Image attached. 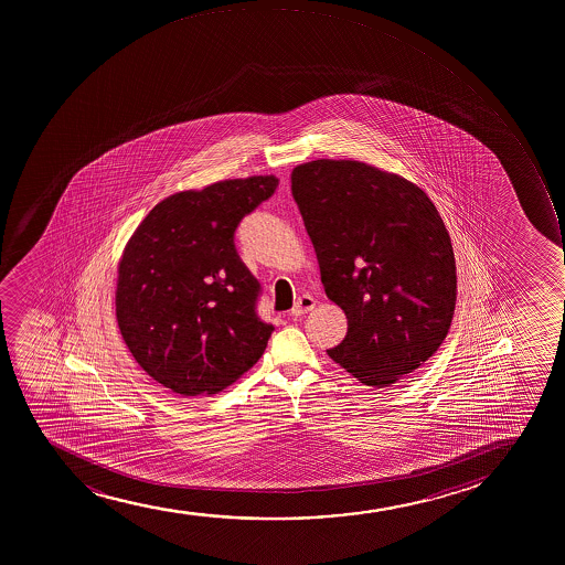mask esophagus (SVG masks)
<instances>
[{"label":"esophagus","mask_w":565,"mask_h":565,"mask_svg":"<svg viewBox=\"0 0 565 565\" xmlns=\"http://www.w3.org/2000/svg\"><path fill=\"white\" fill-rule=\"evenodd\" d=\"M313 306H316V300L310 297V295H302V297L298 298L295 306L291 308V316L295 318H300V316H305L308 311L313 310Z\"/></svg>","instance_id":"esophagus-1"}]
</instances>
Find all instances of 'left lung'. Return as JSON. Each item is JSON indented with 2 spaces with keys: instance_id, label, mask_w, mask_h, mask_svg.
<instances>
[{
  "instance_id": "left-lung-1",
  "label": "left lung",
  "mask_w": 565,
  "mask_h": 565,
  "mask_svg": "<svg viewBox=\"0 0 565 565\" xmlns=\"http://www.w3.org/2000/svg\"><path fill=\"white\" fill-rule=\"evenodd\" d=\"M324 292L348 318L330 359L369 387H391L430 359L450 329L457 265L444 220L406 178L349 159L291 172Z\"/></svg>"
}]
</instances>
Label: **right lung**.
Returning a JSON list of instances; mask_svg holds the SVG:
<instances>
[{"mask_svg":"<svg viewBox=\"0 0 565 565\" xmlns=\"http://www.w3.org/2000/svg\"><path fill=\"white\" fill-rule=\"evenodd\" d=\"M278 178L223 180L156 204L127 242L116 319L135 361L180 396L216 394L252 369L274 327L257 316L259 281L236 252L242 217Z\"/></svg>","mask_w":565,"mask_h":565,"instance_id":"obj_1","label":"right lung"}]
</instances>
